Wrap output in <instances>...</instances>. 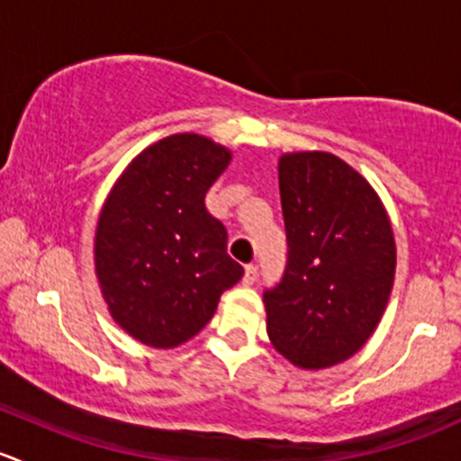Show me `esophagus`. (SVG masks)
Returning <instances> with one entry per match:
<instances>
[{
    "label": "esophagus",
    "mask_w": 461,
    "mask_h": 461,
    "mask_svg": "<svg viewBox=\"0 0 461 461\" xmlns=\"http://www.w3.org/2000/svg\"><path fill=\"white\" fill-rule=\"evenodd\" d=\"M258 278V267L254 263H249V265H245V276H243V283L245 285H252L254 281H257Z\"/></svg>",
    "instance_id": "1"
}]
</instances>
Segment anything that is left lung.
<instances>
[{
  "instance_id": "left-lung-1",
  "label": "left lung",
  "mask_w": 461,
  "mask_h": 461,
  "mask_svg": "<svg viewBox=\"0 0 461 461\" xmlns=\"http://www.w3.org/2000/svg\"><path fill=\"white\" fill-rule=\"evenodd\" d=\"M278 189L287 265L263 294L269 341L296 368H330L364 348L388 305L393 227L368 180L332 153H283Z\"/></svg>"
}]
</instances>
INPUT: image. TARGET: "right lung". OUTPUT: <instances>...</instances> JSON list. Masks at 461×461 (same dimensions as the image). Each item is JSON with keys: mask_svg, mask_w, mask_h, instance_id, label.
Listing matches in <instances>:
<instances>
[{"mask_svg": "<svg viewBox=\"0 0 461 461\" xmlns=\"http://www.w3.org/2000/svg\"><path fill=\"white\" fill-rule=\"evenodd\" d=\"M231 151L198 133H174L131 160L102 204L95 274L115 323L151 348H176L209 323L243 267L204 194Z\"/></svg>", "mask_w": 461, "mask_h": 461, "instance_id": "1", "label": "right lung"}]
</instances>
